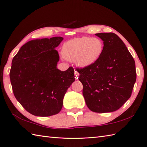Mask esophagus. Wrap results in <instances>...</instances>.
<instances>
[{
  "label": "esophagus",
  "instance_id": "34e87169",
  "mask_svg": "<svg viewBox=\"0 0 147 147\" xmlns=\"http://www.w3.org/2000/svg\"><path fill=\"white\" fill-rule=\"evenodd\" d=\"M74 74H75V78H76V79H77L78 78H79V73L77 71H75V73H74Z\"/></svg>",
  "mask_w": 147,
  "mask_h": 147
}]
</instances>
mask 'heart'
<instances>
[{"instance_id":"1","label":"heart","mask_w":147,"mask_h":147,"mask_svg":"<svg viewBox=\"0 0 147 147\" xmlns=\"http://www.w3.org/2000/svg\"><path fill=\"white\" fill-rule=\"evenodd\" d=\"M103 50L104 44L100 39L83 36L64 43L61 53L65 59L76 61L78 67L86 68L96 62Z\"/></svg>"}]
</instances>
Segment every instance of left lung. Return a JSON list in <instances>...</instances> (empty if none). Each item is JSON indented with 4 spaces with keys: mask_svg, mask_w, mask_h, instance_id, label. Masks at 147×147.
I'll use <instances>...</instances> for the list:
<instances>
[{
    "mask_svg": "<svg viewBox=\"0 0 147 147\" xmlns=\"http://www.w3.org/2000/svg\"><path fill=\"white\" fill-rule=\"evenodd\" d=\"M104 50L96 63L77 68L83 96L89 109L104 113L118 110L131 95L136 79L135 62L118 35L100 32Z\"/></svg>",
    "mask_w": 147,
    "mask_h": 147,
    "instance_id": "left-lung-1",
    "label": "left lung"
}]
</instances>
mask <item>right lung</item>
<instances>
[{
  "instance_id": "1",
  "label": "right lung",
  "mask_w": 147,
  "mask_h": 147,
  "mask_svg": "<svg viewBox=\"0 0 147 147\" xmlns=\"http://www.w3.org/2000/svg\"><path fill=\"white\" fill-rule=\"evenodd\" d=\"M63 38L36 39L21 47L13 58L10 79L14 96L22 106L36 116L57 115L63 107L67 89L74 81V70L57 67L55 50Z\"/></svg>"
}]
</instances>
